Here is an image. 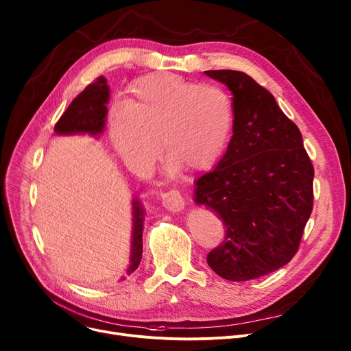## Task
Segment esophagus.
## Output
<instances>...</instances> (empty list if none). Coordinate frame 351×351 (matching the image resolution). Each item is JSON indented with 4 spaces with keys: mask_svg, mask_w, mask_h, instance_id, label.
Wrapping results in <instances>:
<instances>
[{
    "mask_svg": "<svg viewBox=\"0 0 351 351\" xmlns=\"http://www.w3.org/2000/svg\"><path fill=\"white\" fill-rule=\"evenodd\" d=\"M162 205L171 212H179L185 208V199L178 189H172L162 195Z\"/></svg>",
    "mask_w": 351,
    "mask_h": 351,
    "instance_id": "1",
    "label": "esophagus"
}]
</instances>
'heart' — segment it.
<instances>
[{
  "mask_svg": "<svg viewBox=\"0 0 351 351\" xmlns=\"http://www.w3.org/2000/svg\"><path fill=\"white\" fill-rule=\"evenodd\" d=\"M233 122L223 89L196 84L172 73L136 80L125 106L109 118V136L117 154L135 169H147L159 144L172 166L202 171L222 155Z\"/></svg>",
  "mask_w": 351,
  "mask_h": 351,
  "instance_id": "1",
  "label": "heart"
}]
</instances>
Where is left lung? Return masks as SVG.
I'll use <instances>...</instances> for the list:
<instances>
[{"label": "left lung", "mask_w": 351, "mask_h": 351, "mask_svg": "<svg viewBox=\"0 0 351 351\" xmlns=\"http://www.w3.org/2000/svg\"><path fill=\"white\" fill-rule=\"evenodd\" d=\"M233 95V135L216 168L195 182V202L223 220L208 254L220 278L245 282L289 263L313 210V169L296 123L247 73L205 71Z\"/></svg>", "instance_id": "1"}]
</instances>
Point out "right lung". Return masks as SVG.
<instances>
[{
  "mask_svg": "<svg viewBox=\"0 0 351 351\" xmlns=\"http://www.w3.org/2000/svg\"><path fill=\"white\" fill-rule=\"evenodd\" d=\"M109 101V86L106 80L99 77L95 82L89 84L81 94L66 108L60 121L55 123L57 135L89 134L98 136L104 132L105 117L108 114L106 104ZM143 209L138 199L132 200V246L131 262L126 274H132L142 259V232H143Z\"/></svg>",
  "mask_w": 351,
  "mask_h": 351,
  "instance_id": "add662e5",
  "label": "right lung"
}]
</instances>
